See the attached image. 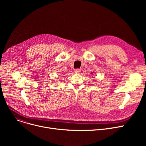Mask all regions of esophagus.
<instances>
[{
    "label": "esophagus",
    "mask_w": 146,
    "mask_h": 146,
    "mask_svg": "<svg viewBox=\"0 0 146 146\" xmlns=\"http://www.w3.org/2000/svg\"><path fill=\"white\" fill-rule=\"evenodd\" d=\"M80 72V68H76L74 70L75 73H79Z\"/></svg>",
    "instance_id": "esophagus-1"
}]
</instances>
